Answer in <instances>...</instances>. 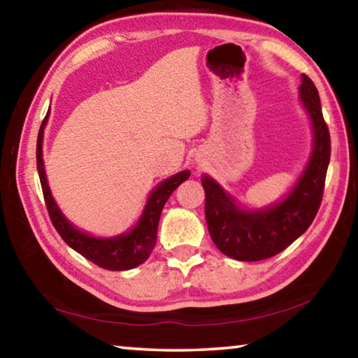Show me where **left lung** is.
Segmentation results:
<instances>
[{"label":"left lung","mask_w":358,"mask_h":358,"mask_svg":"<svg viewBox=\"0 0 358 358\" xmlns=\"http://www.w3.org/2000/svg\"><path fill=\"white\" fill-rule=\"evenodd\" d=\"M300 98L313 121L314 150L306 171L282 202L260 211L241 210L215 180L202 177L210 237L229 257L246 262L273 257L292 245L317 215L330 162V132L316 85L305 74Z\"/></svg>","instance_id":"8db88e82"}]
</instances>
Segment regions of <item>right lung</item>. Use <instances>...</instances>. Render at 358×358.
<instances>
[{
  "instance_id": "1",
  "label": "right lung",
  "mask_w": 358,
  "mask_h": 358,
  "mask_svg": "<svg viewBox=\"0 0 358 358\" xmlns=\"http://www.w3.org/2000/svg\"><path fill=\"white\" fill-rule=\"evenodd\" d=\"M48 112L42 121L39 134H38V145H36V162H38V172L42 186V194H44L45 207L50 216L53 227L57 229L66 243L72 250H76L83 257L92 260L101 268L121 271L131 270L134 266L143 264L150 257L151 251L156 245V234L157 224H159L161 211L164 208L167 199L177 187L183 183L185 180L189 178L191 172L183 171L173 177L167 178L151 192L148 199L147 207L143 210V215L138 221L137 226L131 232L120 235L115 238H94L90 235L80 232L72 224L66 220L62 211L58 210L55 201H53L50 187L47 185L45 172H44V161H42V137H44V126L47 123Z\"/></svg>"
}]
</instances>
